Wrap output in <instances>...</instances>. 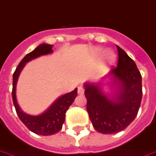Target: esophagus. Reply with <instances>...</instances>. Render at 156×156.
Returning <instances> with one entry per match:
<instances>
[{
  "label": "esophagus",
  "mask_w": 156,
  "mask_h": 156,
  "mask_svg": "<svg viewBox=\"0 0 156 156\" xmlns=\"http://www.w3.org/2000/svg\"><path fill=\"white\" fill-rule=\"evenodd\" d=\"M78 94H80V95H82V94H84V89H83V87H78Z\"/></svg>",
  "instance_id": "obj_1"
}]
</instances>
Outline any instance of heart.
<instances>
[{"label":"heart","instance_id":"obj_1","mask_svg":"<svg viewBox=\"0 0 156 156\" xmlns=\"http://www.w3.org/2000/svg\"><path fill=\"white\" fill-rule=\"evenodd\" d=\"M106 53L104 49H102V48H98L96 49L94 51V56L95 58H99L100 56H102V54H104ZM105 59H106V62H107L102 64V66L103 69H107V64H112V63L115 62V55L111 51H107L105 54Z\"/></svg>","mask_w":156,"mask_h":156}]
</instances>
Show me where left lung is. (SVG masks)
<instances>
[{
    "label": "left lung",
    "mask_w": 156,
    "mask_h": 156,
    "mask_svg": "<svg viewBox=\"0 0 156 156\" xmlns=\"http://www.w3.org/2000/svg\"><path fill=\"white\" fill-rule=\"evenodd\" d=\"M116 68L98 82L84 83L87 109L95 130L115 134L126 128L135 119L143 91L142 76L136 64L119 46ZM110 87V94L104 87Z\"/></svg>",
    "instance_id": "8db88e82"
}]
</instances>
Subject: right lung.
Here are the masks:
<instances>
[{
    "label": "right lung",
    "instance_id": "right-lung-1",
    "mask_svg": "<svg viewBox=\"0 0 156 156\" xmlns=\"http://www.w3.org/2000/svg\"><path fill=\"white\" fill-rule=\"evenodd\" d=\"M52 48L53 45H49L45 43L39 45L32 52L25 55V58L19 63L12 75V102L19 119L27 126V128L30 131L37 135H45V136L56 134L62 129V124L65 122L66 112L77 97L78 88H75L74 90L69 93L65 94L58 97L49 106L47 110H45L44 112L38 115H29L25 113L21 110L17 103L16 90L19 75L25 67V64L38 57L52 54L54 52Z\"/></svg>",
    "mask_w": 156,
    "mask_h": 156
}]
</instances>
